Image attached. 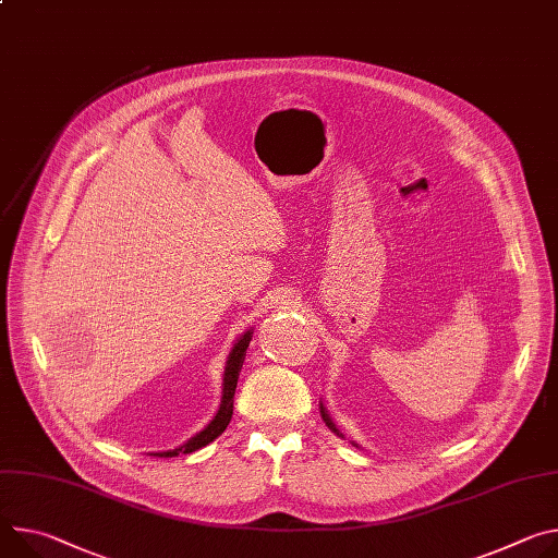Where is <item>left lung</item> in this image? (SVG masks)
Returning <instances> with one entry per match:
<instances>
[{
    "label": "left lung",
    "mask_w": 558,
    "mask_h": 558,
    "mask_svg": "<svg viewBox=\"0 0 558 558\" xmlns=\"http://www.w3.org/2000/svg\"><path fill=\"white\" fill-rule=\"evenodd\" d=\"M320 416H323V421H325V425H327V427H329V429H331V432H333V434H336V436H340V438H344V436H342V432H340V429H338V425H336V423H333V418H331V416H329V412H327V408H325V402H323V400H320ZM351 445H353V447H359V445H356V442H353V440H351Z\"/></svg>",
    "instance_id": "1"
}]
</instances>
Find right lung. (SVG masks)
<instances>
[{
	"instance_id": "1",
	"label": "right lung",
	"mask_w": 558,
	"mask_h": 558,
	"mask_svg": "<svg viewBox=\"0 0 558 558\" xmlns=\"http://www.w3.org/2000/svg\"><path fill=\"white\" fill-rule=\"evenodd\" d=\"M253 329H246L231 347L229 356H227V365H225V374H222V398H220V408L216 412V416L211 418V423L197 432L195 436H191L186 442H182L175 449H167V451H154L150 456H160V459H173L178 453H191L195 449L207 447L209 442H214L229 425L231 416H233V396H235V387H238V376L246 356V347L251 342Z\"/></svg>"
}]
</instances>
